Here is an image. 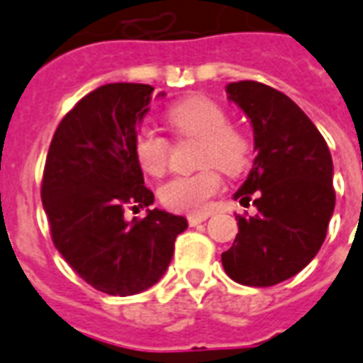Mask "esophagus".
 <instances>
[{
	"mask_svg": "<svg viewBox=\"0 0 363 363\" xmlns=\"http://www.w3.org/2000/svg\"><path fill=\"white\" fill-rule=\"evenodd\" d=\"M206 220H208V213H199V216H189V218H187L191 227L199 225V223H202V221H206Z\"/></svg>",
	"mask_w": 363,
	"mask_h": 363,
	"instance_id": "esophagus-1",
	"label": "esophagus"
}]
</instances>
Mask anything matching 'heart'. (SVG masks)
<instances>
[{"instance_id":"heart-1","label":"heart","mask_w":363,"mask_h":363,"mask_svg":"<svg viewBox=\"0 0 363 363\" xmlns=\"http://www.w3.org/2000/svg\"><path fill=\"white\" fill-rule=\"evenodd\" d=\"M167 123L178 138L199 140V172L176 176L162 185L159 199L167 208L182 213L206 212L210 199L221 189V176H238L250 164L252 142L240 128L229 125L223 106L206 96H187L172 104ZM132 151L138 164L150 176H162L168 168L170 143L153 126L143 125L134 132Z\"/></svg>"}]
</instances>
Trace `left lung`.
Here are the masks:
<instances>
[{
	"label": "left lung",
	"mask_w": 363,
	"mask_h": 363,
	"mask_svg": "<svg viewBox=\"0 0 363 363\" xmlns=\"http://www.w3.org/2000/svg\"><path fill=\"white\" fill-rule=\"evenodd\" d=\"M254 126L257 157L235 193L257 216H237L235 242L221 254L235 282L267 288L305 269L324 244L335 208L333 162L324 136L284 92L257 81L227 85Z\"/></svg>",
	"instance_id": "left-lung-1"
}]
</instances>
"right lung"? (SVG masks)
Returning a JSON list of instances; mask_svg holds the SVG:
<instances>
[{"label": "right lung", "instance_id": "obj_1", "mask_svg": "<svg viewBox=\"0 0 363 363\" xmlns=\"http://www.w3.org/2000/svg\"><path fill=\"white\" fill-rule=\"evenodd\" d=\"M153 86H98L64 115L45 161L41 201L50 237L86 284L108 296H134L159 282L187 220L153 208L125 220V208L150 206L132 138L150 111Z\"/></svg>", "mask_w": 363, "mask_h": 363}]
</instances>
